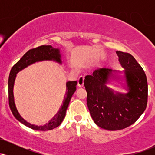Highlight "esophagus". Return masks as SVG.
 Segmentation results:
<instances>
[{
  "label": "esophagus",
  "instance_id": "esophagus-1",
  "mask_svg": "<svg viewBox=\"0 0 155 155\" xmlns=\"http://www.w3.org/2000/svg\"><path fill=\"white\" fill-rule=\"evenodd\" d=\"M84 79V78L83 76H80L79 79H78V87H83Z\"/></svg>",
  "mask_w": 155,
  "mask_h": 155
}]
</instances>
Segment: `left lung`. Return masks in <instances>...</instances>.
<instances>
[{"label": "left lung", "instance_id": "left-lung-1", "mask_svg": "<svg viewBox=\"0 0 155 155\" xmlns=\"http://www.w3.org/2000/svg\"><path fill=\"white\" fill-rule=\"evenodd\" d=\"M123 71L99 68L85 76L87 104L92 120L97 126L108 130H118L129 127L140 117L147 108L148 84L143 69L133 55L117 51ZM124 72L129 92L116 93L107 83Z\"/></svg>", "mask_w": 155, "mask_h": 155}]
</instances>
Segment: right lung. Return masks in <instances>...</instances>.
Instances as JSON below:
<instances>
[{
    "instance_id": "add662e5",
    "label": "right lung",
    "mask_w": 155,
    "mask_h": 155,
    "mask_svg": "<svg viewBox=\"0 0 155 155\" xmlns=\"http://www.w3.org/2000/svg\"><path fill=\"white\" fill-rule=\"evenodd\" d=\"M42 60H54L59 63H62L61 55L60 54V50L58 49L53 48L51 45H43L40 47L34 48V49H30L22 56V58L17 62V63L12 67L10 71L9 77H8V104L12 114L17 120L19 121L21 123L30 127V128L35 130L46 131L50 130L58 127L63 122V119L65 117V112L68 107L69 103L71 98L73 94L76 90V81H68L66 83V92L64 97V100L61 107L59 109L58 113L54 115L51 120L47 124L42 126H37L35 124H31L29 122H26L22 117L19 115L17 108H16L15 100H14L13 87L15 84L16 75L19 71L24 69L28 65L35 63V62L42 61Z\"/></svg>"
}]
</instances>
